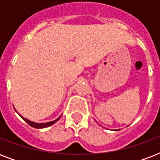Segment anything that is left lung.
<instances>
[{
    "mask_svg": "<svg viewBox=\"0 0 160 160\" xmlns=\"http://www.w3.org/2000/svg\"><path fill=\"white\" fill-rule=\"evenodd\" d=\"M116 130H119V129H116Z\"/></svg>",
    "mask_w": 160,
    "mask_h": 160,
    "instance_id": "8db88e82",
    "label": "left lung"
}]
</instances>
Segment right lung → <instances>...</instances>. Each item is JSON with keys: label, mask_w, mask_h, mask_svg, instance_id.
I'll list each match as a JSON object with an SVG mask.
<instances>
[{"label": "right lung", "mask_w": 160, "mask_h": 160, "mask_svg": "<svg viewBox=\"0 0 160 160\" xmlns=\"http://www.w3.org/2000/svg\"><path fill=\"white\" fill-rule=\"evenodd\" d=\"M15 110H16V109H15ZM17 112V111H16ZM22 118V119L25 120V121L28 124H30L31 127H33V128H36V129H44V128H46V127H49L51 126V125H52V124H54L55 123V122H57L58 120H59V119L60 118V116L59 117V118H57L56 119H55V120H53V121H50V122H46V123H36V122L34 121H31V120H29V119H26V118H24L23 116H21V114H18Z\"/></svg>", "instance_id": "right-lung-1"}]
</instances>
